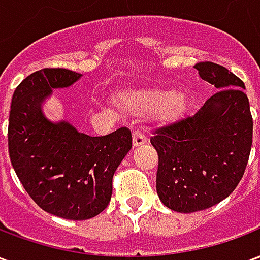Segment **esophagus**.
<instances>
[{
  "label": "esophagus",
  "instance_id": "34e87169",
  "mask_svg": "<svg viewBox=\"0 0 260 260\" xmlns=\"http://www.w3.org/2000/svg\"><path fill=\"white\" fill-rule=\"evenodd\" d=\"M132 139H134V146L138 147V146H142V145H145L147 142V138L146 135L141 132V131H135L134 132V136H132Z\"/></svg>",
  "mask_w": 260,
  "mask_h": 260
}]
</instances>
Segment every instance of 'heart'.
<instances>
[{"label":"heart","mask_w":260,"mask_h":260,"mask_svg":"<svg viewBox=\"0 0 260 260\" xmlns=\"http://www.w3.org/2000/svg\"><path fill=\"white\" fill-rule=\"evenodd\" d=\"M119 108L136 115L160 111L164 118H175L185 108V97L170 89H128L117 93Z\"/></svg>","instance_id":"heart-1"}]
</instances>
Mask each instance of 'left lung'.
Returning <instances> with one entry per match:
<instances>
[{
	"label": "left lung",
	"mask_w": 260,
	"mask_h": 260,
	"mask_svg": "<svg viewBox=\"0 0 260 260\" xmlns=\"http://www.w3.org/2000/svg\"><path fill=\"white\" fill-rule=\"evenodd\" d=\"M193 68L218 90L195 115L161 126L150 138L158 154V198L181 213L209 209L233 193L245 173L253 132L244 82L212 61Z\"/></svg>",
	"instance_id": "8db88e82"
}]
</instances>
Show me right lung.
Returning a JSON list of instances; mask_svg holds the SVG:
<instances>
[{"label": "right lung", "instance_id": "obj_1", "mask_svg": "<svg viewBox=\"0 0 260 260\" xmlns=\"http://www.w3.org/2000/svg\"><path fill=\"white\" fill-rule=\"evenodd\" d=\"M80 76L65 68L26 76L14 91L8 122L9 157L23 188L43 210L68 220H87L107 207L114 173L132 147L126 126L89 136L44 117L42 103L51 89Z\"/></svg>", "mask_w": 260, "mask_h": 260}]
</instances>
